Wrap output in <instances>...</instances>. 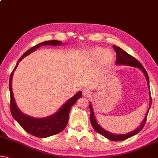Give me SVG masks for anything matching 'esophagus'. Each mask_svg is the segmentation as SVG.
I'll list each match as a JSON object with an SVG mask.
<instances>
[{"instance_id":"34e87169","label":"esophagus","mask_w":158,"mask_h":158,"mask_svg":"<svg viewBox=\"0 0 158 158\" xmlns=\"http://www.w3.org/2000/svg\"><path fill=\"white\" fill-rule=\"evenodd\" d=\"M82 95L84 97H89L91 95V92L89 89H83L82 90Z\"/></svg>"}]
</instances>
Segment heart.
<instances>
[{
    "label": "heart",
    "mask_w": 158,
    "mask_h": 158,
    "mask_svg": "<svg viewBox=\"0 0 158 158\" xmlns=\"http://www.w3.org/2000/svg\"><path fill=\"white\" fill-rule=\"evenodd\" d=\"M87 56L93 61H98L100 59V61L103 64H110L112 61L114 55L110 49H105L100 47H94L87 52Z\"/></svg>",
    "instance_id": "heart-1"
}]
</instances>
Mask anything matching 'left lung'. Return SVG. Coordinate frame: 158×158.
<instances>
[{"instance_id":"1","label":"left lung","mask_w":158,"mask_h":158,"mask_svg":"<svg viewBox=\"0 0 158 158\" xmlns=\"http://www.w3.org/2000/svg\"><path fill=\"white\" fill-rule=\"evenodd\" d=\"M113 47H114V48L115 52L116 53V62H115L116 65H130V66L138 68V69L141 70L142 72L143 73L145 78H146L148 86V87H149L150 85H149L148 75L146 71H145L143 66L142 65V64H140V63L138 61L137 59H135L134 57H133L132 56L129 55L128 53L126 52L125 51H123L122 48H121L120 47H117V46H115V45H113ZM149 98H150L149 108L147 111L146 114H145L143 121H142L141 124H140L139 127L136 128V129L133 130L131 132L126 133V134H115V133L109 132V131H106L105 129H104V128L102 127L100 125L98 124V121H96L93 106H92V104L90 103L89 104V110H90L91 124H92V126H93L94 129L98 133L101 134L102 135H103L104 137L106 138L107 139L111 140H114V141H121V140H126L128 138L132 137L133 135L137 134L138 133H139L140 131L142 130V128H143L144 125H145V121H146L148 114V111L150 109V106H151V103H152V99H151V95H150V90H149Z\"/></svg>"}]
</instances>
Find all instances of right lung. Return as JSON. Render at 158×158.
Listing matches in <instances>:
<instances>
[{"instance_id": "right-lung-1", "label": "right lung", "mask_w": 158, "mask_h": 158, "mask_svg": "<svg viewBox=\"0 0 158 158\" xmlns=\"http://www.w3.org/2000/svg\"><path fill=\"white\" fill-rule=\"evenodd\" d=\"M62 44H63L60 41L51 40L46 41L31 47L20 58L10 77L9 89L10 93V111L12 115L15 119L18 121L19 124L24 128V130L36 137L47 138L64 131L69 121L70 110L72 106L76 104L77 99L82 98V93L81 91L77 92L73 98L69 99L64 104H63L57 112L54 113V114L44 118H39L31 117L22 112L15 100L13 89H12V80H13V73L18 67L19 62L23 58L31 54L41 46H59Z\"/></svg>"}]
</instances>
